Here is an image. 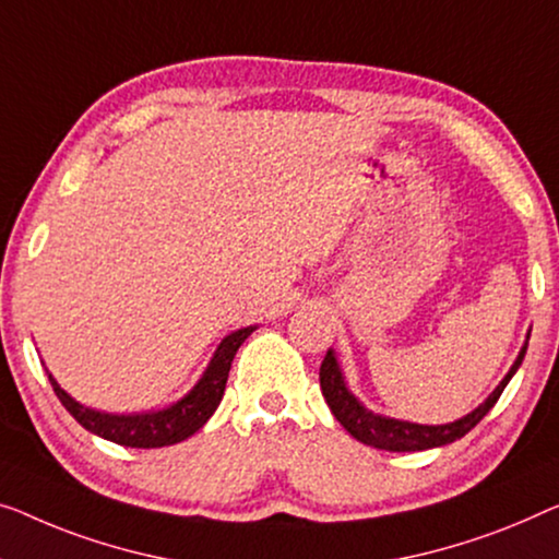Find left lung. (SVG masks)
<instances>
[{
    "label": "left lung",
    "instance_id": "1",
    "mask_svg": "<svg viewBox=\"0 0 559 559\" xmlns=\"http://www.w3.org/2000/svg\"><path fill=\"white\" fill-rule=\"evenodd\" d=\"M524 354H527V341H524L518 361L512 364V369L507 371V377L499 381V386L487 396L485 404H479L477 409L462 416V419H456L452 424H437V427L391 419V416H381L366 409L359 399L348 391L344 373H341L338 361L331 348L326 352V359L321 364L319 379H321V391H323V399H326L329 409L341 421V427H344L354 439H359L369 447L386 449V452H421V449L452 444V441L462 439L466 431L477 427V424L489 414V409L497 404V399L502 396V391L507 384H510V379L518 373Z\"/></svg>",
    "mask_w": 559,
    "mask_h": 559
}]
</instances>
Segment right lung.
I'll return each instance as SVG.
<instances>
[{
  "label": "right lung",
  "instance_id": "add662e5",
  "mask_svg": "<svg viewBox=\"0 0 559 559\" xmlns=\"http://www.w3.org/2000/svg\"><path fill=\"white\" fill-rule=\"evenodd\" d=\"M255 326H246L233 331L230 336L221 341L218 352L213 354L211 364L203 371L198 384L188 391L180 402H175L168 409L150 412V414H105L95 412L90 406H82L80 402L67 394V391L57 384L49 373V384H52L57 399L62 406L78 419L82 427L93 435L103 437L107 441L122 447H135V449H157V447H170L178 441L188 439L190 435L203 427L211 419L213 412L218 409L223 391H226L228 371L233 364V356L240 348V344L251 336Z\"/></svg>",
  "mask_w": 559,
  "mask_h": 559
}]
</instances>
